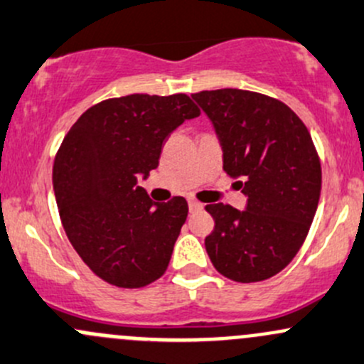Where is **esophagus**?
I'll return each mask as SVG.
<instances>
[{
	"label": "esophagus",
	"instance_id": "34e87169",
	"mask_svg": "<svg viewBox=\"0 0 364 364\" xmlns=\"http://www.w3.org/2000/svg\"><path fill=\"white\" fill-rule=\"evenodd\" d=\"M189 210L191 212H198V210H203V205L196 199H189Z\"/></svg>",
	"mask_w": 364,
	"mask_h": 364
}]
</instances>
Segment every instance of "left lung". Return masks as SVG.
<instances>
[{
    "label": "left lung",
    "mask_w": 364,
    "mask_h": 364,
    "mask_svg": "<svg viewBox=\"0 0 364 364\" xmlns=\"http://www.w3.org/2000/svg\"><path fill=\"white\" fill-rule=\"evenodd\" d=\"M212 121L224 171L240 178L246 208L206 205L215 229L205 246L213 267L237 283L283 271L318 210L321 165L311 134L288 105L246 90L193 93Z\"/></svg>",
    "instance_id": "obj_1"
}]
</instances>
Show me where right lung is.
<instances>
[{
	"label": "right lung",
	"mask_w": 364,
	"mask_h": 364,
	"mask_svg": "<svg viewBox=\"0 0 364 364\" xmlns=\"http://www.w3.org/2000/svg\"><path fill=\"white\" fill-rule=\"evenodd\" d=\"M199 114L183 93H134L90 107L62 140L53 163L62 225L107 283L140 288L165 274L189 206L182 196L154 203L136 178L149 177L166 136Z\"/></svg>",
	"instance_id": "1"
}]
</instances>
